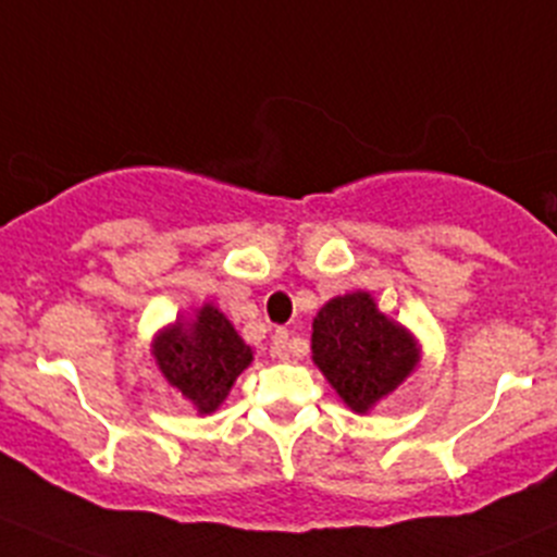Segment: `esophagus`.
<instances>
[{
	"instance_id": "esophagus-1",
	"label": "esophagus",
	"mask_w": 557,
	"mask_h": 557,
	"mask_svg": "<svg viewBox=\"0 0 557 557\" xmlns=\"http://www.w3.org/2000/svg\"><path fill=\"white\" fill-rule=\"evenodd\" d=\"M289 352H293V336H289L287 327H278L273 333V355L275 358H289Z\"/></svg>"
}]
</instances>
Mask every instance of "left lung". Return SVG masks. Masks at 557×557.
Returning <instances> with one entry per match:
<instances>
[{"mask_svg":"<svg viewBox=\"0 0 557 557\" xmlns=\"http://www.w3.org/2000/svg\"><path fill=\"white\" fill-rule=\"evenodd\" d=\"M311 358L349 410L369 412L418 367V342L372 295L349 293L317 311Z\"/></svg>","mask_w":557,"mask_h":557,"instance_id":"1","label":"left lung"}]
</instances>
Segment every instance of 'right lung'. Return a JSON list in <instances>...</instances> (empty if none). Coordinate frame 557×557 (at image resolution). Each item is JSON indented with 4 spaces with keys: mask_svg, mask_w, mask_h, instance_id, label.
Here are the masks:
<instances>
[{
    "mask_svg": "<svg viewBox=\"0 0 557 557\" xmlns=\"http://www.w3.org/2000/svg\"><path fill=\"white\" fill-rule=\"evenodd\" d=\"M152 355L169 385L205 416L219 410L243 369L253 361L251 347L213 304H205L194 320L163 327L152 342Z\"/></svg>",
    "mask_w": 557,
    "mask_h": 557,
    "instance_id": "right-lung-1",
    "label": "right lung"
}]
</instances>
